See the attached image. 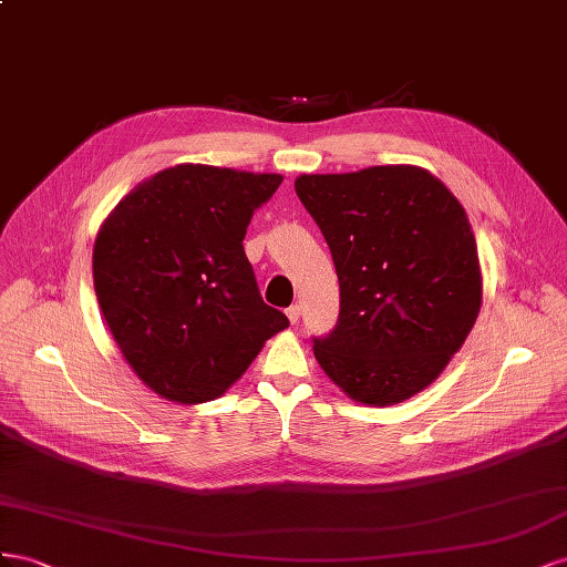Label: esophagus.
<instances>
[{
    "instance_id": "1",
    "label": "esophagus",
    "mask_w": 567,
    "mask_h": 567,
    "mask_svg": "<svg viewBox=\"0 0 567 567\" xmlns=\"http://www.w3.org/2000/svg\"><path fill=\"white\" fill-rule=\"evenodd\" d=\"M285 313H287L289 322H292V326H297L299 318H301V309H299V306H297V303H295V306H289V309H287Z\"/></svg>"
}]
</instances>
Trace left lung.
Masks as SVG:
<instances>
[{
	"instance_id": "1",
	"label": "left lung",
	"mask_w": 567,
	"mask_h": 567,
	"mask_svg": "<svg viewBox=\"0 0 567 567\" xmlns=\"http://www.w3.org/2000/svg\"><path fill=\"white\" fill-rule=\"evenodd\" d=\"M339 278V318L313 353L353 401L392 406L440 378L482 303L465 208L417 166L299 175Z\"/></svg>"
}]
</instances>
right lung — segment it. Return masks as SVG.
<instances>
[{"instance_id": "obj_1", "label": "right lung", "mask_w": 567, "mask_h": 567, "mask_svg": "<svg viewBox=\"0 0 567 567\" xmlns=\"http://www.w3.org/2000/svg\"><path fill=\"white\" fill-rule=\"evenodd\" d=\"M278 173L202 164L158 171L118 202L94 239V292L125 361L175 403L225 394L289 326L258 292L241 247Z\"/></svg>"}]
</instances>
